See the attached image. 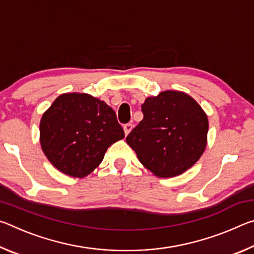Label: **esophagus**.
I'll use <instances>...</instances> for the list:
<instances>
[{
	"instance_id": "34e87169",
	"label": "esophagus",
	"mask_w": 254,
	"mask_h": 254,
	"mask_svg": "<svg viewBox=\"0 0 254 254\" xmlns=\"http://www.w3.org/2000/svg\"><path fill=\"white\" fill-rule=\"evenodd\" d=\"M132 124L131 123H127V124H126V126L123 127V130H124V133H126V135H127L128 133H130L131 131H132Z\"/></svg>"
}]
</instances>
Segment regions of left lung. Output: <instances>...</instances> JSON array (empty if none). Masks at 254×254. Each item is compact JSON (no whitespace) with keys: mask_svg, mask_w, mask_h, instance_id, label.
I'll return each mask as SVG.
<instances>
[{"mask_svg":"<svg viewBox=\"0 0 254 254\" xmlns=\"http://www.w3.org/2000/svg\"><path fill=\"white\" fill-rule=\"evenodd\" d=\"M142 112L127 143L145 168L157 177H176L199 160L207 144L208 118L194 98L163 91L145 98Z\"/></svg>","mask_w":254,"mask_h":254,"instance_id":"1","label":"left lung"}]
</instances>
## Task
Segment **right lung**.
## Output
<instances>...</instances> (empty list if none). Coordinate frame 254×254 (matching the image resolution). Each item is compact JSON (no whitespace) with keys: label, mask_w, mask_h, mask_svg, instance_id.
Wrapping results in <instances>:
<instances>
[{"label":"right lung","mask_w":254,"mask_h":254,"mask_svg":"<svg viewBox=\"0 0 254 254\" xmlns=\"http://www.w3.org/2000/svg\"><path fill=\"white\" fill-rule=\"evenodd\" d=\"M123 137L113 109L86 93L59 95L40 121L42 151L56 169L75 178L93 173Z\"/></svg>","instance_id":"obj_1"}]
</instances>
